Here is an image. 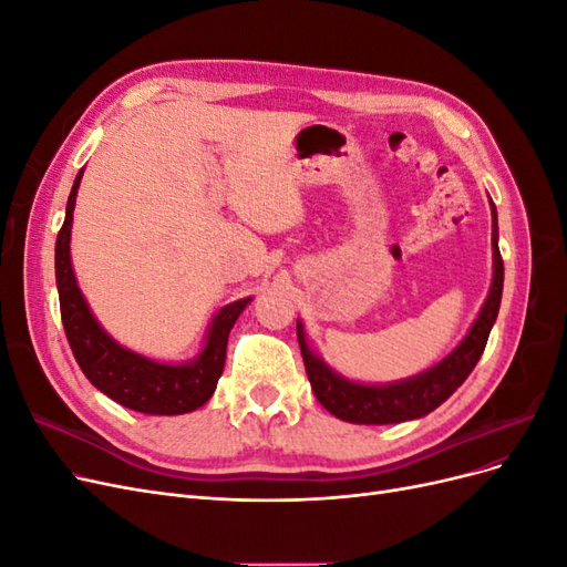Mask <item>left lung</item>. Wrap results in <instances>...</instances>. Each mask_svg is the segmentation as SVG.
I'll return each mask as SVG.
<instances>
[{
	"mask_svg": "<svg viewBox=\"0 0 567 567\" xmlns=\"http://www.w3.org/2000/svg\"><path fill=\"white\" fill-rule=\"evenodd\" d=\"M492 208V286L487 300L477 312V319L468 329L466 338L437 362L416 375H409L404 381L369 385L357 383L333 371L323 359L310 348L305 336V326L298 319V342L302 352V362L307 379L317 394L319 404L331 411L340 421L362 423V425H385L414 421L431 414L444 400H450L454 390L468 379L475 369L477 359L483 357L492 326L499 315L502 290H504V260L499 252V225H496V208L489 198Z\"/></svg>",
	"mask_w": 567,
	"mask_h": 567,
	"instance_id": "8db88e82",
	"label": "left lung"
}]
</instances>
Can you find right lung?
Here are the masks:
<instances>
[{"instance_id":"add662e5","label":"right lung","mask_w":567,"mask_h":567,"mask_svg":"<svg viewBox=\"0 0 567 567\" xmlns=\"http://www.w3.org/2000/svg\"><path fill=\"white\" fill-rule=\"evenodd\" d=\"M84 167L78 173L65 205V219L56 238V288L65 338L90 383L132 411L151 416H177L196 411L213 398L225 369L229 331L252 298L229 302L208 326L200 352L182 364H165L127 350L111 338L92 315L78 286L71 262L73 210Z\"/></svg>"}]
</instances>
